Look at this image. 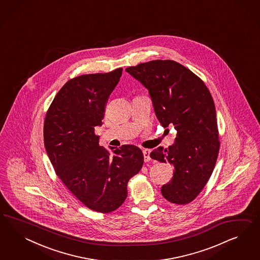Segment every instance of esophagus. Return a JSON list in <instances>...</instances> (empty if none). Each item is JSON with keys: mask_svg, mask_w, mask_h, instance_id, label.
<instances>
[{"mask_svg": "<svg viewBox=\"0 0 260 260\" xmlns=\"http://www.w3.org/2000/svg\"><path fill=\"white\" fill-rule=\"evenodd\" d=\"M150 150H148V149H144V150H143V155H144V161H145V162H149V161H150Z\"/></svg>", "mask_w": 260, "mask_h": 260, "instance_id": "34e87169", "label": "esophagus"}]
</instances>
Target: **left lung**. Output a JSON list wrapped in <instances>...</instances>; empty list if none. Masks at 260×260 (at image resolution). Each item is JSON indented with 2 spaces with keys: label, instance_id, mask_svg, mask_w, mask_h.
Instances as JSON below:
<instances>
[{
  "label": "left lung",
  "instance_id": "obj_1",
  "mask_svg": "<svg viewBox=\"0 0 260 260\" xmlns=\"http://www.w3.org/2000/svg\"><path fill=\"white\" fill-rule=\"evenodd\" d=\"M149 90L155 115L164 127L177 131L172 147H159L150 157L174 167L162 196L174 204L191 202L210 179L220 143L213 97L204 82L172 60H154L126 69Z\"/></svg>",
  "mask_w": 260,
  "mask_h": 260
}]
</instances>
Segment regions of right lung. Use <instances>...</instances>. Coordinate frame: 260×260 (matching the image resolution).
Returning <instances> with one entry per match:
<instances>
[{
  "instance_id": "obj_1",
  "label": "right lung",
  "mask_w": 260,
  "mask_h": 260,
  "mask_svg": "<svg viewBox=\"0 0 260 260\" xmlns=\"http://www.w3.org/2000/svg\"><path fill=\"white\" fill-rule=\"evenodd\" d=\"M122 71L69 80L56 94L44 124L45 147L56 174L83 204L99 213L113 212L124 203L127 182L144 163L138 147H110V153L94 134Z\"/></svg>"
}]
</instances>
